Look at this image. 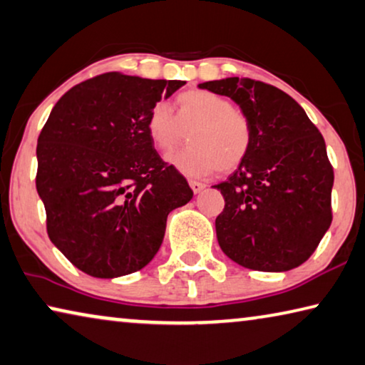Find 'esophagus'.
<instances>
[{
    "label": "esophagus",
    "instance_id": "1",
    "mask_svg": "<svg viewBox=\"0 0 365 365\" xmlns=\"http://www.w3.org/2000/svg\"><path fill=\"white\" fill-rule=\"evenodd\" d=\"M188 183H190V187H192L193 193H200L201 190H203V188L206 187V185H205L203 182H198V180H190Z\"/></svg>",
    "mask_w": 365,
    "mask_h": 365
}]
</instances>
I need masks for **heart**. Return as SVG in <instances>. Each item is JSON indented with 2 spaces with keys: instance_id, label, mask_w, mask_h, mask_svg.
<instances>
[{
  "instance_id": "b5f03b06",
  "label": "heart",
  "mask_w": 365,
  "mask_h": 365,
  "mask_svg": "<svg viewBox=\"0 0 365 365\" xmlns=\"http://www.w3.org/2000/svg\"><path fill=\"white\" fill-rule=\"evenodd\" d=\"M153 146L169 153L190 131L187 148L167 155V162L187 177L230 173L252 153L255 125L229 97L193 89L175 97V113L164 102L154 103L146 118Z\"/></svg>"
}]
</instances>
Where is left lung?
<instances>
[{"label":"left lung","mask_w":365,"mask_h":365,"mask_svg":"<svg viewBox=\"0 0 365 365\" xmlns=\"http://www.w3.org/2000/svg\"><path fill=\"white\" fill-rule=\"evenodd\" d=\"M227 96L255 125L247 160L216 185L225 200L217 242L248 269L287 271L307 262L331 224L333 165L304 108L274 86L250 78L200 84Z\"/></svg>","instance_id":"left-lung-1"}]
</instances>
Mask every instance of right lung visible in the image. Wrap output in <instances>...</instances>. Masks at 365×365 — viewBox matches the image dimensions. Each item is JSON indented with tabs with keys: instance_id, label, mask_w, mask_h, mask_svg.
I'll list each match as a JSON object with an SVG mask.
<instances>
[{
	"instance_id": "right-lung-1",
	"label": "right lung",
	"mask_w": 365,
	"mask_h": 365,
	"mask_svg": "<svg viewBox=\"0 0 365 365\" xmlns=\"http://www.w3.org/2000/svg\"><path fill=\"white\" fill-rule=\"evenodd\" d=\"M183 84L103 73L69 89L40 131L36 185L47 234L86 274L118 277L144 268L159 250L169 212L193 198L146 131L154 103Z\"/></svg>"
}]
</instances>
